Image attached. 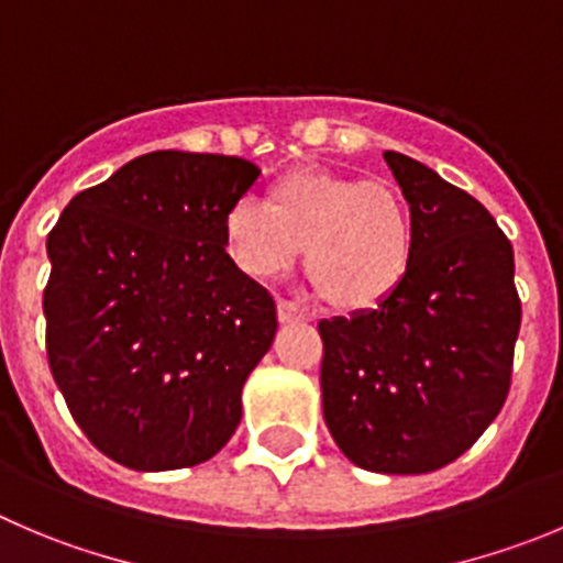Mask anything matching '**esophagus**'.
Segmentation results:
<instances>
[{
	"label": "esophagus",
	"instance_id": "1",
	"mask_svg": "<svg viewBox=\"0 0 563 563\" xmlns=\"http://www.w3.org/2000/svg\"><path fill=\"white\" fill-rule=\"evenodd\" d=\"M276 318L278 323H296V320H309L312 314H309V309L301 307V303L285 301V298H282V301L276 303Z\"/></svg>",
	"mask_w": 563,
	"mask_h": 563
}]
</instances>
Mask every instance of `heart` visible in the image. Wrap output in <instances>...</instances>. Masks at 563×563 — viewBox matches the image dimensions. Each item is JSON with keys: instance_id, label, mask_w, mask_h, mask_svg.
I'll return each instance as SVG.
<instances>
[{"instance_id": "heart-1", "label": "heart", "mask_w": 563, "mask_h": 563, "mask_svg": "<svg viewBox=\"0 0 563 563\" xmlns=\"http://www.w3.org/2000/svg\"><path fill=\"white\" fill-rule=\"evenodd\" d=\"M229 254L251 278L303 267L320 296L342 309L384 301L404 282L415 227L404 196L384 181L298 170L271 187V201L243 196L223 221Z\"/></svg>"}]
</instances>
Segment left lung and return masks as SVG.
Listing matches in <instances>:
<instances>
[{
  "mask_svg": "<svg viewBox=\"0 0 563 563\" xmlns=\"http://www.w3.org/2000/svg\"><path fill=\"white\" fill-rule=\"evenodd\" d=\"M384 159L409 201V271L373 309L320 320V389L356 467L420 475L456 462L503 409L522 307L489 210L406 154Z\"/></svg>",
  "mask_w": 563,
  "mask_h": 563,
  "instance_id": "obj_1",
  "label": "left lung"
}]
</instances>
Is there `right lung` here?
Masks as SVG:
<instances>
[{
    "label": "right lung",
    "mask_w": 563,
    "mask_h": 563,
    "mask_svg": "<svg viewBox=\"0 0 563 563\" xmlns=\"http://www.w3.org/2000/svg\"><path fill=\"white\" fill-rule=\"evenodd\" d=\"M260 168L152 152L77 192L49 232L46 356L68 411L141 473L216 456L276 334L271 292L227 254V210Z\"/></svg>",
    "instance_id": "add662e5"
}]
</instances>
